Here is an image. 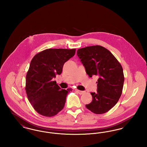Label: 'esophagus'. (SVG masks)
I'll return each mask as SVG.
<instances>
[{"label":"esophagus","instance_id":"esophagus-1","mask_svg":"<svg viewBox=\"0 0 147 147\" xmlns=\"http://www.w3.org/2000/svg\"><path fill=\"white\" fill-rule=\"evenodd\" d=\"M76 90V91L77 92H78L79 94H80V95H82V94H84L85 92V91H80V90H79L78 89H76L75 90Z\"/></svg>","mask_w":147,"mask_h":147}]
</instances>
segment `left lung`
Here are the masks:
<instances>
[{
    "label": "left lung",
    "instance_id": "1",
    "mask_svg": "<svg viewBox=\"0 0 147 147\" xmlns=\"http://www.w3.org/2000/svg\"><path fill=\"white\" fill-rule=\"evenodd\" d=\"M77 55L89 77L96 76V92L86 107L96 114L109 111L121 97L124 83L123 68L118 60L105 47L96 45L78 49Z\"/></svg>",
    "mask_w": 147,
    "mask_h": 147
}]
</instances>
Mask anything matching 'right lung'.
<instances>
[{
    "instance_id": "obj_1",
    "label": "right lung",
    "mask_w": 147,
    "mask_h": 147,
    "mask_svg": "<svg viewBox=\"0 0 147 147\" xmlns=\"http://www.w3.org/2000/svg\"><path fill=\"white\" fill-rule=\"evenodd\" d=\"M76 51L49 49L32 59L26 77L25 90L30 104L42 116L52 117L63 109L72 89H61L52 79L62 73L64 64L74 56Z\"/></svg>"
}]
</instances>
